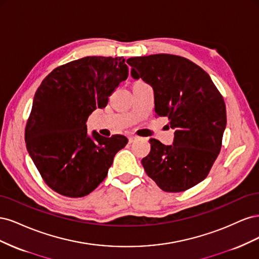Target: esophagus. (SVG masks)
I'll return each mask as SVG.
<instances>
[{
  "label": "esophagus",
  "instance_id": "34e87169",
  "mask_svg": "<svg viewBox=\"0 0 259 259\" xmlns=\"http://www.w3.org/2000/svg\"><path fill=\"white\" fill-rule=\"evenodd\" d=\"M137 139H138V137H137V136H134V135H131V136H128V142H130V144L136 142Z\"/></svg>",
  "mask_w": 259,
  "mask_h": 259
}]
</instances>
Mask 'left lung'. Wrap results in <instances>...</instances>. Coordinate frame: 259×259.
Here are the masks:
<instances>
[{
    "instance_id": "1",
    "label": "left lung",
    "mask_w": 259,
    "mask_h": 259,
    "mask_svg": "<svg viewBox=\"0 0 259 259\" xmlns=\"http://www.w3.org/2000/svg\"><path fill=\"white\" fill-rule=\"evenodd\" d=\"M134 80L153 90L154 112L168 117L173 145L151 138L142 160L147 175L162 190L180 192L205 179L222 148L226 105L210 76L189 59L156 54L127 59Z\"/></svg>"
}]
</instances>
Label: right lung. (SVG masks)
I'll return each mask as SVG.
<instances>
[{
	"label": "right lung",
	"mask_w": 259,
	"mask_h": 259,
	"mask_svg": "<svg viewBox=\"0 0 259 259\" xmlns=\"http://www.w3.org/2000/svg\"><path fill=\"white\" fill-rule=\"evenodd\" d=\"M123 57L88 56L62 65L45 77L26 126L27 150L54 191L80 198L95 190L108 174L116 152L127 144L89 133L86 121L127 79Z\"/></svg>",
	"instance_id": "1"
}]
</instances>
